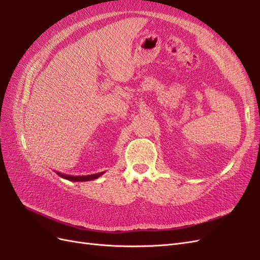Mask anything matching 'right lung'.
I'll list each match as a JSON object with an SVG mask.
<instances>
[{
  "label": "right lung",
  "mask_w": 260,
  "mask_h": 260,
  "mask_svg": "<svg viewBox=\"0 0 260 260\" xmlns=\"http://www.w3.org/2000/svg\"><path fill=\"white\" fill-rule=\"evenodd\" d=\"M55 172H56V174L60 178H64L66 180L73 181V182H84V181H91V180L100 178L102 175L104 174V171H103V172H99V174L89 175V176H68V175H65V174H61V172H58V171H55Z\"/></svg>",
  "instance_id": "add662e5"
}]
</instances>
